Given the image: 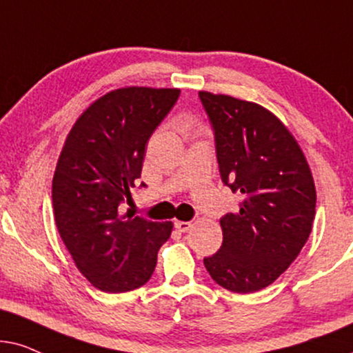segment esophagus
<instances>
[{
    "label": "esophagus",
    "mask_w": 353,
    "mask_h": 353,
    "mask_svg": "<svg viewBox=\"0 0 353 353\" xmlns=\"http://www.w3.org/2000/svg\"><path fill=\"white\" fill-rule=\"evenodd\" d=\"M192 225L194 224H192L190 221H176V223H174V228H176L179 232H187Z\"/></svg>",
    "instance_id": "obj_1"
}]
</instances>
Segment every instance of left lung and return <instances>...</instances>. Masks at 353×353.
Wrapping results in <instances>:
<instances>
[{"label": "left lung", "instance_id": "8db88e82", "mask_svg": "<svg viewBox=\"0 0 353 353\" xmlns=\"http://www.w3.org/2000/svg\"><path fill=\"white\" fill-rule=\"evenodd\" d=\"M214 134L219 176L242 194L237 213L219 219L223 245L203 258L221 288L250 294L268 288L299 256L312 232L316 190L292 134L256 103L199 93Z\"/></svg>", "mask_w": 353, "mask_h": 353}]
</instances>
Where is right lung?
<instances>
[{
	"mask_svg": "<svg viewBox=\"0 0 353 353\" xmlns=\"http://www.w3.org/2000/svg\"><path fill=\"white\" fill-rule=\"evenodd\" d=\"M179 95L177 88L112 90L83 111L65 139L51 190L54 221L75 266L103 292L148 283L171 236L172 223L132 218L119 206L129 201L145 147Z\"/></svg>",
	"mask_w": 353,
	"mask_h": 353,
	"instance_id": "add662e5",
	"label": "right lung"
}]
</instances>
